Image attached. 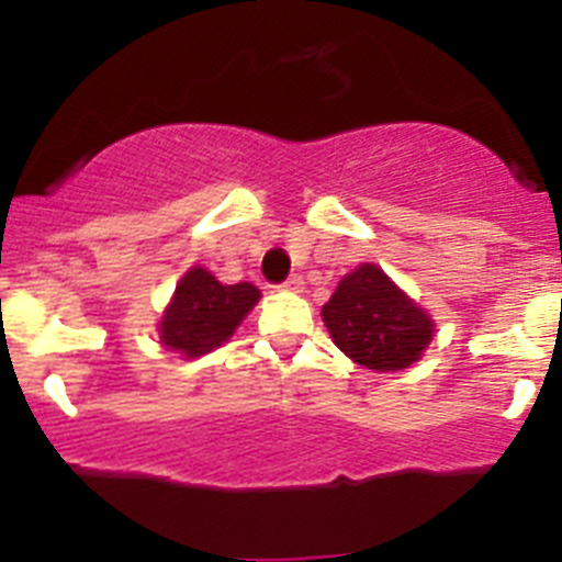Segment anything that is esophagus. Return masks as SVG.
Masks as SVG:
<instances>
[{"label": "esophagus", "mask_w": 562, "mask_h": 562, "mask_svg": "<svg viewBox=\"0 0 562 562\" xmlns=\"http://www.w3.org/2000/svg\"><path fill=\"white\" fill-rule=\"evenodd\" d=\"M281 286H284L286 292H301L303 290V278L301 276H290Z\"/></svg>", "instance_id": "1"}]
</instances>
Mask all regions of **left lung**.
<instances>
[{"label":"left lung","mask_w":562,"mask_h":562,"mask_svg":"<svg viewBox=\"0 0 562 562\" xmlns=\"http://www.w3.org/2000/svg\"><path fill=\"white\" fill-rule=\"evenodd\" d=\"M323 323L345 357L382 373L418 362L435 337L431 317L375 265H359L339 281Z\"/></svg>","instance_id":"8db88e82"}]
</instances>
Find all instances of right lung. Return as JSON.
<instances>
[{
    "mask_svg": "<svg viewBox=\"0 0 562 562\" xmlns=\"http://www.w3.org/2000/svg\"><path fill=\"white\" fill-rule=\"evenodd\" d=\"M254 284H220L205 267H192L175 286L169 306L158 323L169 351L194 359L214 351L236 331L245 315L259 303Z\"/></svg>",
    "mask_w": 562,
    "mask_h": 562,
    "instance_id": "1",
    "label": "right lung"
}]
</instances>
